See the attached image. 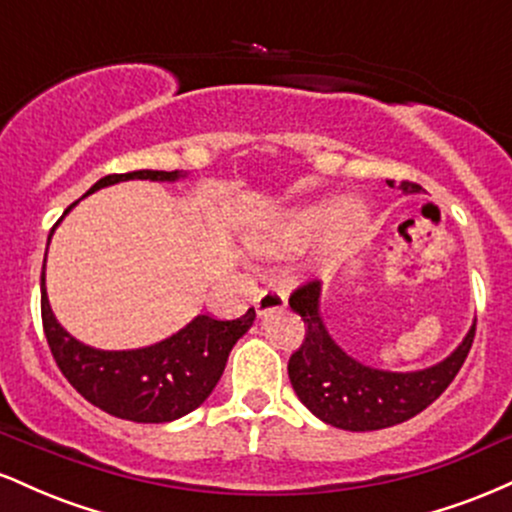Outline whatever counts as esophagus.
<instances>
[{"label": "esophagus", "mask_w": 512, "mask_h": 512, "mask_svg": "<svg viewBox=\"0 0 512 512\" xmlns=\"http://www.w3.org/2000/svg\"><path fill=\"white\" fill-rule=\"evenodd\" d=\"M286 308V293L279 289H264L260 291L255 301V310L260 317H267L272 313H281Z\"/></svg>", "instance_id": "34e87169"}]
</instances>
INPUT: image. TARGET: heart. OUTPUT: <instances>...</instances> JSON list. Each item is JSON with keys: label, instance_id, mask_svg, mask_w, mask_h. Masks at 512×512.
<instances>
[{"label": "heart", "instance_id": "1", "mask_svg": "<svg viewBox=\"0 0 512 512\" xmlns=\"http://www.w3.org/2000/svg\"><path fill=\"white\" fill-rule=\"evenodd\" d=\"M366 223V207L356 197H344L339 202L320 199V202L286 207L257 221L248 233V248L257 255L284 257L301 250L325 228L337 240L354 238Z\"/></svg>", "mask_w": 512, "mask_h": 512}]
</instances>
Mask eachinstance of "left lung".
<instances>
[{"label": "left lung", "mask_w": 512, "mask_h": 512, "mask_svg": "<svg viewBox=\"0 0 512 512\" xmlns=\"http://www.w3.org/2000/svg\"><path fill=\"white\" fill-rule=\"evenodd\" d=\"M402 195L421 192L416 182H392ZM305 322V342L289 361V378L305 409L344 431H380L411 419L443 395L472 349L474 322L443 361L419 370H383L358 361L334 342L322 317V281L305 284L289 298Z\"/></svg>", "instance_id": "8db88e82"}]
</instances>
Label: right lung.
Listing matches in <instances>:
<instances>
[{
    "label": "right lung",
    "instance_id": "obj_1",
    "mask_svg": "<svg viewBox=\"0 0 512 512\" xmlns=\"http://www.w3.org/2000/svg\"><path fill=\"white\" fill-rule=\"evenodd\" d=\"M185 178L187 173L182 170H134L125 175H105L84 197L127 180L178 182ZM79 202L64 211L62 219ZM62 219L55 223V228ZM55 228L50 231L48 245ZM45 262L40 274V308L52 356L81 397L117 419L137 424H168L195 411L221 380L233 346L255 322L252 308L238 320L197 315L182 330L156 344L120 351L96 349L72 337L52 313L45 289Z\"/></svg>",
    "mask_w": 512,
    "mask_h": 512
}]
</instances>
